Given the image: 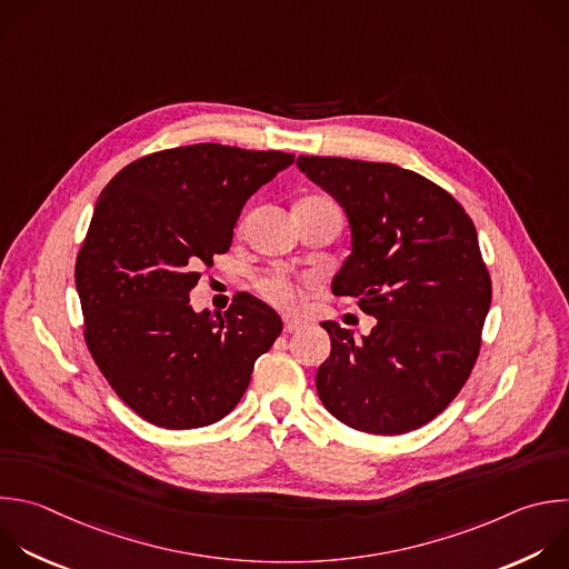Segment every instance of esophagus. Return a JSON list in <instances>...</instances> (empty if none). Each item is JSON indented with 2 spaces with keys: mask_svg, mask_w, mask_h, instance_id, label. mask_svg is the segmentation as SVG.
I'll return each mask as SVG.
<instances>
[{
  "mask_svg": "<svg viewBox=\"0 0 569 569\" xmlns=\"http://www.w3.org/2000/svg\"><path fill=\"white\" fill-rule=\"evenodd\" d=\"M303 326H306L303 319H297V317H286V319H283V330H286V332H297V330H301Z\"/></svg>",
  "mask_w": 569,
  "mask_h": 569,
  "instance_id": "esophagus-1",
  "label": "esophagus"
}]
</instances>
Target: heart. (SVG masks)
Here are the masks:
<instances>
[{
    "label": "heart",
    "mask_w": 569,
    "mask_h": 569,
    "mask_svg": "<svg viewBox=\"0 0 569 569\" xmlns=\"http://www.w3.org/2000/svg\"><path fill=\"white\" fill-rule=\"evenodd\" d=\"M312 199H321V197H312ZM257 290L270 306L281 308V310H295L301 301L299 283L281 268L270 270L263 277H259Z\"/></svg>",
    "instance_id": "b5f03b06"
}]
</instances>
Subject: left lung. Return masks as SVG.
<instances>
[{
	"mask_svg": "<svg viewBox=\"0 0 569 569\" xmlns=\"http://www.w3.org/2000/svg\"><path fill=\"white\" fill-rule=\"evenodd\" d=\"M297 167L350 223L332 295L377 319L361 341L321 323L332 350L317 370L319 400L363 433L420 429L453 402L480 352L491 277L476 226L447 189L391 162L299 156Z\"/></svg>",
	"mask_w": 569,
	"mask_h": 569,
	"instance_id": "1",
	"label": "left lung"
}]
</instances>
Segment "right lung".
<instances>
[{
	"mask_svg": "<svg viewBox=\"0 0 569 569\" xmlns=\"http://www.w3.org/2000/svg\"><path fill=\"white\" fill-rule=\"evenodd\" d=\"M292 160L199 142L147 153L102 189L76 259L84 341L142 420L173 431L219 422L281 335V317L248 292L219 317L194 312L189 292L230 250L246 201Z\"/></svg>",
	"mask_w": 569,
	"mask_h": 569,
	"instance_id": "right-lung-1",
	"label": "right lung"
}]
</instances>
